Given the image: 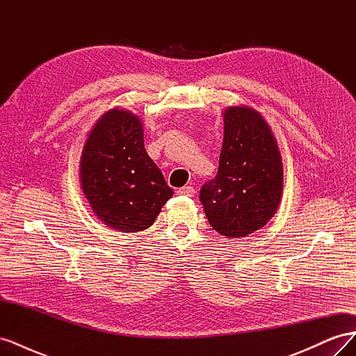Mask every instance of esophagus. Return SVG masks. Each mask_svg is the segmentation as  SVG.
<instances>
[{
	"instance_id": "1",
	"label": "esophagus",
	"mask_w": 356,
	"mask_h": 356,
	"mask_svg": "<svg viewBox=\"0 0 356 356\" xmlns=\"http://www.w3.org/2000/svg\"><path fill=\"white\" fill-rule=\"evenodd\" d=\"M177 193H178V195H181V196H188V197H191L193 195H195V188H193L191 186H186V187L179 188Z\"/></svg>"
}]
</instances>
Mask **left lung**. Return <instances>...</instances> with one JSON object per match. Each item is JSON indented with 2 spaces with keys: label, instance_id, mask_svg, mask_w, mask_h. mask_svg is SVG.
Masks as SVG:
<instances>
[{
  "label": "left lung",
  "instance_id": "8db88e82",
  "mask_svg": "<svg viewBox=\"0 0 356 356\" xmlns=\"http://www.w3.org/2000/svg\"><path fill=\"white\" fill-rule=\"evenodd\" d=\"M224 138L217 177L200 190L212 229L239 239L273 218L284 190V166L276 138L264 117L246 105L222 111Z\"/></svg>",
  "mask_w": 356,
  "mask_h": 356
}]
</instances>
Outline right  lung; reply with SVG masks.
Instances as JSON below:
<instances>
[{
	"mask_svg": "<svg viewBox=\"0 0 356 356\" xmlns=\"http://www.w3.org/2000/svg\"><path fill=\"white\" fill-rule=\"evenodd\" d=\"M80 184L96 218L124 233L153 225L174 195L145 152L141 118L123 108L102 114L86 138Z\"/></svg>",
	"mask_w": 356,
	"mask_h": 356,
	"instance_id": "add662e5",
	"label": "right lung"
}]
</instances>
